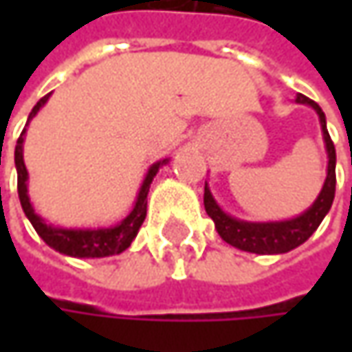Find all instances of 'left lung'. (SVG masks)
<instances>
[{"label": "left lung", "mask_w": 352, "mask_h": 352, "mask_svg": "<svg viewBox=\"0 0 352 352\" xmlns=\"http://www.w3.org/2000/svg\"><path fill=\"white\" fill-rule=\"evenodd\" d=\"M296 102L314 107L316 113L319 116V123H321V131H323V141H325V148H327V158H329L325 184H323V188L319 192L318 199L302 215H298L294 219H286V221H266V223L243 221V219H235V217L227 215L217 206V201L211 196L210 188L206 186V192H204L206 211L213 219L217 233L231 247L247 250V252H256V254H282V252H288V250L300 247L302 243H305L309 236L314 235V231L323 221L327 211L331 210L333 197H335V182H337V178H335L337 155H335V144H333L329 131H327L325 113L321 111L318 103L302 96V94H298Z\"/></svg>", "instance_id": "obj_1"}]
</instances>
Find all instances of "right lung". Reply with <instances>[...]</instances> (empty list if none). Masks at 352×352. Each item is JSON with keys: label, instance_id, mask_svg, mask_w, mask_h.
I'll return each instance as SVG.
<instances>
[{"label": "right lung", "instance_id": "right-lung-1", "mask_svg": "<svg viewBox=\"0 0 352 352\" xmlns=\"http://www.w3.org/2000/svg\"><path fill=\"white\" fill-rule=\"evenodd\" d=\"M48 98H50V94L36 102L33 111L29 113L27 125L38 113V109L47 103ZM25 131L27 129H23L21 137L17 139V146H15L17 192H19L21 208L25 211L27 219L34 227V231L38 233V236L47 243L48 247H52V249L58 250L62 254L76 256V258H102V256L119 254V252L129 249L131 243H133V239L139 233L144 217H146V196H148V188H151V184L155 180L158 168H162L164 164H168V158L158 160V162H155L148 168L144 180H142L141 190H139L137 201H135L131 213H129L121 223H117L116 227H100V229H62V227H54V225L45 223V219L41 215H36L33 206H31V199H29V194H27V178H29V174H27L25 162H23Z\"/></svg>", "mask_w": 352, "mask_h": 352}]
</instances>
